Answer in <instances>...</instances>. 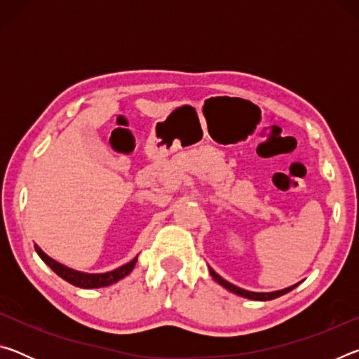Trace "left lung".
<instances>
[{
	"label": "left lung",
	"mask_w": 359,
	"mask_h": 359,
	"mask_svg": "<svg viewBox=\"0 0 359 359\" xmlns=\"http://www.w3.org/2000/svg\"><path fill=\"white\" fill-rule=\"evenodd\" d=\"M209 272H210L212 278H214V280H215L217 283H220L223 288H226L228 291H231V293H234V294H238V296H242V297H247V299H252V301H271V299H276V297H278V296L287 294L288 291L296 288L297 285L301 283V282H299V283H296V285H291V287L283 288V290L269 291V293H257V291H248V290H244V288H239V287H236V285L229 283L228 280H224V278L218 276L217 272H215L214 269H212V267H209Z\"/></svg>",
	"instance_id": "1"
}]
</instances>
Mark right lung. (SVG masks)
<instances>
[{
	"mask_svg": "<svg viewBox=\"0 0 359 359\" xmlns=\"http://www.w3.org/2000/svg\"><path fill=\"white\" fill-rule=\"evenodd\" d=\"M34 250L36 253L39 255V258L44 261V263L50 267V269L55 272L57 276H60L63 278V280L69 282L71 285H74V287L79 288H101V287H109V285H112L115 282L121 280V278L126 277L130 274V272L135 269V266L137 263V257L133 258L130 263H126L123 266L117 267V269L114 271H109V272H102V274H88V272H81V271H76V269H71L68 266H63L62 263H58L53 258L48 257L44 252L41 250V247H38L34 244Z\"/></svg>",
	"mask_w": 359,
	"mask_h": 359,
	"instance_id": "add662e5",
	"label": "right lung"
}]
</instances>
